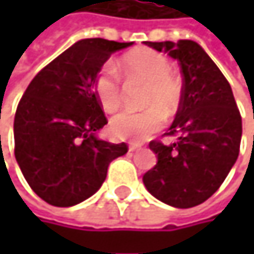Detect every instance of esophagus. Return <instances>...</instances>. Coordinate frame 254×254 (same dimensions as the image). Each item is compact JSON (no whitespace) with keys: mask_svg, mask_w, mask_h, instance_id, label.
<instances>
[{"mask_svg":"<svg viewBox=\"0 0 254 254\" xmlns=\"http://www.w3.org/2000/svg\"><path fill=\"white\" fill-rule=\"evenodd\" d=\"M141 148V144H136V142H130L129 144V151H136Z\"/></svg>","mask_w":254,"mask_h":254,"instance_id":"obj_1","label":"esophagus"}]
</instances>
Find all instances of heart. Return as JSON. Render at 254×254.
I'll use <instances>...</instances> for the list:
<instances>
[{"label": "heart", "mask_w": 254, "mask_h": 254, "mask_svg": "<svg viewBox=\"0 0 254 254\" xmlns=\"http://www.w3.org/2000/svg\"><path fill=\"white\" fill-rule=\"evenodd\" d=\"M122 70L127 83L145 82L138 112H122L110 121V132L116 139L141 142L163 125L165 116H174L181 103V83L171 70L169 60L150 48H136L122 57ZM94 94L107 113H115L124 103L121 77L112 63L100 67L94 80Z\"/></svg>", "instance_id": "1"}]
</instances>
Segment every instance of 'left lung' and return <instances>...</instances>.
Returning <instances> with one entry per match:
<instances>
[{"instance_id":"8db88e82","label":"left lung","mask_w":254,"mask_h":254,"mask_svg":"<svg viewBox=\"0 0 254 254\" xmlns=\"http://www.w3.org/2000/svg\"><path fill=\"white\" fill-rule=\"evenodd\" d=\"M177 59L182 95L168 136L172 144L151 141L157 165L144 177L145 188L178 209L201 204L222 185L234 166L241 142V115L231 85L213 60L194 41L145 42Z\"/></svg>"}]
</instances>
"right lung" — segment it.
Masks as SVG:
<instances>
[{"label": "right lung", "instance_id": "right-lung-1", "mask_svg": "<svg viewBox=\"0 0 254 254\" xmlns=\"http://www.w3.org/2000/svg\"><path fill=\"white\" fill-rule=\"evenodd\" d=\"M132 42L82 39L32 79L14 116V156L33 192L51 206L69 207L103 185L109 165L127 153L95 132L107 118L94 94L106 60Z\"/></svg>", "mask_w": 254, "mask_h": 254}]
</instances>
